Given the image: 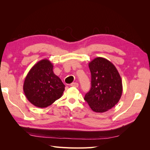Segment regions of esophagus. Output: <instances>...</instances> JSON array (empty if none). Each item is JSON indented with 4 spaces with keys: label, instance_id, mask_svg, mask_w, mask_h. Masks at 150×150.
Wrapping results in <instances>:
<instances>
[{
    "label": "esophagus",
    "instance_id": "1",
    "mask_svg": "<svg viewBox=\"0 0 150 150\" xmlns=\"http://www.w3.org/2000/svg\"><path fill=\"white\" fill-rule=\"evenodd\" d=\"M72 87H75V88H78L79 86V84L78 83H72V84H71L70 85Z\"/></svg>",
    "mask_w": 150,
    "mask_h": 150
}]
</instances>
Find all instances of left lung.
Listing matches in <instances>:
<instances>
[{
    "label": "left lung",
    "instance_id": "left-lung-1",
    "mask_svg": "<svg viewBox=\"0 0 150 150\" xmlns=\"http://www.w3.org/2000/svg\"><path fill=\"white\" fill-rule=\"evenodd\" d=\"M91 74V88L84 100L91 110L104 112L118 103L122 92V80L115 65L103 57H98L89 63Z\"/></svg>",
    "mask_w": 150,
    "mask_h": 150
}]
</instances>
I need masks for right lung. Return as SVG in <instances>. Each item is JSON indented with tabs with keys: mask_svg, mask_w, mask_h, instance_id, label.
Masks as SVG:
<instances>
[{
	"mask_svg": "<svg viewBox=\"0 0 150 150\" xmlns=\"http://www.w3.org/2000/svg\"><path fill=\"white\" fill-rule=\"evenodd\" d=\"M23 89L34 106L46 108L59 99L65 89L61 79L53 72V64L47 59L38 62L27 74Z\"/></svg>",
	"mask_w": 150,
	"mask_h": 150,
	"instance_id": "obj_1",
	"label": "right lung"
}]
</instances>
